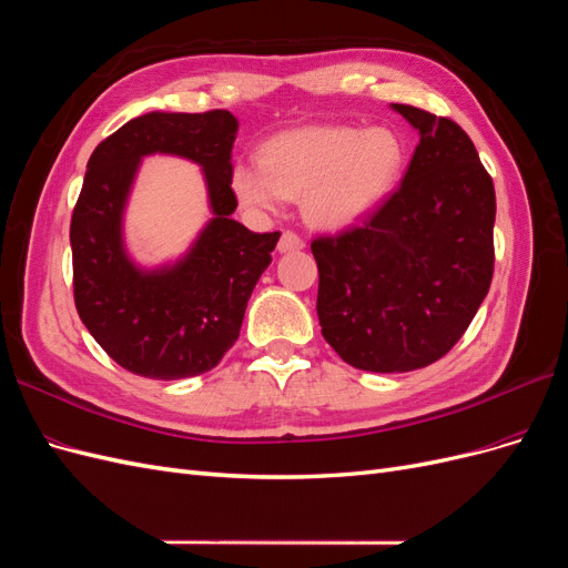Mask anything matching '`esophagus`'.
I'll return each instance as SVG.
<instances>
[{
	"label": "esophagus",
	"instance_id": "1",
	"mask_svg": "<svg viewBox=\"0 0 568 568\" xmlns=\"http://www.w3.org/2000/svg\"><path fill=\"white\" fill-rule=\"evenodd\" d=\"M303 246H305L303 239H301L296 232H291V230H284V232H282V236H280V244H277V248H280L282 253L301 251Z\"/></svg>",
	"mask_w": 568,
	"mask_h": 568
}]
</instances>
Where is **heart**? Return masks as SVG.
<instances>
[{"label": "heart", "mask_w": 568, "mask_h": 568, "mask_svg": "<svg viewBox=\"0 0 568 568\" xmlns=\"http://www.w3.org/2000/svg\"><path fill=\"white\" fill-rule=\"evenodd\" d=\"M403 163L398 134L386 128L357 132L311 125L272 136L261 151V165L239 161L232 186L253 211H274L284 199L305 196V213L313 222L346 227L393 192Z\"/></svg>", "instance_id": "obj_1"}]
</instances>
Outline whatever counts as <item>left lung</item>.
<instances>
[{"label":"left lung","instance_id":"obj_1","mask_svg":"<svg viewBox=\"0 0 568 568\" xmlns=\"http://www.w3.org/2000/svg\"><path fill=\"white\" fill-rule=\"evenodd\" d=\"M419 130L407 173L359 225L313 239L326 343L365 372L436 363L467 332L495 265L493 178L455 120L393 104Z\"/></svg>","mask_w":568,"mask_h":568}]
</instances>
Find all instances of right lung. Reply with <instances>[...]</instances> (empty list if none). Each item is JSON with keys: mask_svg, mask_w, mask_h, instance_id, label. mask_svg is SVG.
Masks as SVG:
<instances>
[{"mask_svg": "<svg viewBox=\"0 0 568 568\" xmlns=\"http://www.w3.org/2000/svg\"><path fill=\"white\" fill-rule=\"evenodd\" d=\"M236 128L225 109L146 113L90 156L71 217L73 298L99 346L136 376L173 382L217 367L280 242V232L255 234L230 217ZM156 150L204 168L216 217L182 264L146 275L126 261L119 215L139 159Z\"/></svg>", "mask_w": 568, "mask_h": 568, "instance_id": "add662e5", "label": "right lung"}]
</instances>
